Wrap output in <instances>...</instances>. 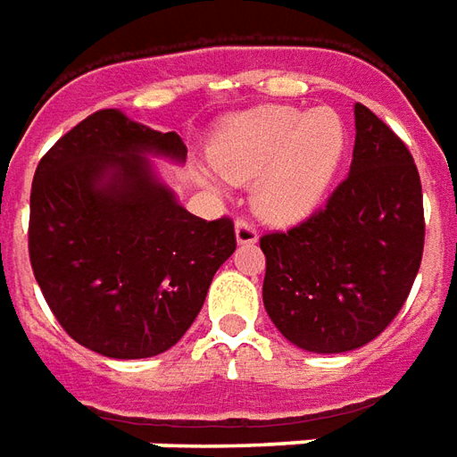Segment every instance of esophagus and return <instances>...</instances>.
I'll return each instance as SVG.
<instances>
[{"label": "esophagus", "instance_id": "1", "mask_svg": "<svg viewBox=\"0 0 457 457\" xmlns=\"http://www.w3.org/2000/svg\"><path fill=\"white\" fill-rule=\"evenodd\" d=\"M235 239H237V245H242V247H252V245H257L259 235L249 220L239 218L237 222H235Z\"/></svg>", "mask_w": 457, "mask_h": 457}]
</instances>
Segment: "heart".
Masks as SVG:
<instances>
[{
    "mask_svg": "<svg viewBox=\"0 0 457 457\" xmlns=\"http://www.w3.org/2000/svg\"><path fill=\"white\" fill-rule=\"evenodd\" d=\"M347 146L333 110L267 104L229 117L210 141V163L232 183L254 180V208L277 225H294L323 203Z\"/></svg>",
    "mask_w": 457,
    "mask_h": 457,
    "instance_id": "obj_1",
    "label": "heart"
}]
</instances>
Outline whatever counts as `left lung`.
Wrapping results in <instances>:
<instances>
[{
    "label": "left lung",
    "instance_id": "left-lung-1",
    "mask_svg": "<svg viewBox=\"0 0 457 457\" xmlns=\"http://www.w3.org/2000/svg\"><path fill=\"white\" fill-rule=\"evenodd\" d=\"M264 308L306 353L362 347L389 326L423 254V195L413 156L364 104H354L347 179L326 210L262 237Z\"/></svg>",
    "mask_w": 457,
    "mask_h": 457
}]
</instances>
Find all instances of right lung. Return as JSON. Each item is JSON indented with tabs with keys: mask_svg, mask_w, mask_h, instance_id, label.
I'll use <instances>...</instances> for the list:
<instances>
[{
	"mask_svg": "<svg viewBox=\"0 0 457 457\" xmlns=\"http://www.w3.org/2000/svg\"><path fill=\"white\" fill-rule=\"evenodd\" d=\"M176 131L121 110L90 114L55 141L31 186L29 257L58 323L114 360L166 353L237 247L232 220L193 215L154 159L183 163Z\"/></svg>",
	"mask_w": 457,
	"mask_h": 457,
	"instance_id": "1",
	"label": "right lung"
}]
</instances>
